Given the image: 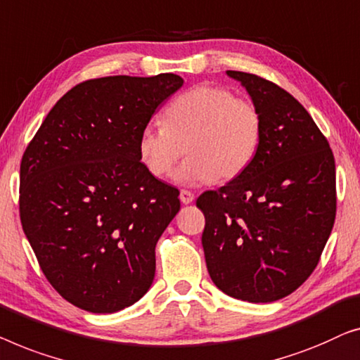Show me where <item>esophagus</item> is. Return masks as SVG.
Returning a JSON list of instances; mask_svg holds the SVG:
<instances>
[{"label":"esophagus","mask_w":360,"mask_h":360,"mask_svg":"<svg viewBox=\"0 0 360 360\" xmlns=\"http://www.w3.org/2000/svg\"><path fill=\"white\" fill-rule=\"evenodd\" d=\"M179 199H181L182 204H191V202L194 200V194H192L191 191H184V189H182V191L179 192Z\"/></svg>","instance_id":"esophagus-1"}]
</instances>
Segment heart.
<instances>
[{"instance_id": "heart-1", "label": "heart", "mask_w": 360, "mask_h": 360, "mask_svg": "<svg viewBox=\"0 0 360 360\" xmlns=\"http://www.w3.org/2000/svg\"><path fill=\"white\" fill-rule=\"evenodd\" d=\"M261 130L255 105L220 86L199 84L166 105L163 125L140 130L136 153L151 176L165 178L186 150L174 182L204 186L240 176L255 160Z\"/></svg>"}]
</instances>
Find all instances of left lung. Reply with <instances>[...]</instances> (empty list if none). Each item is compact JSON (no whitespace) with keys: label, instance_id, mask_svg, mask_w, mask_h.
Masks as SVG:
<instances>
[{"label":"left lung","instance_id":"obj_1","mask_svg":"<svg viewBox=\"0 0 360 360\" xmlns=\"http://www.w3.org/2000/svg\"><path fill=\"white\" fill-rule=\"evenodd\" d=\"M261 117L251 165L197 199L205 215L207 271L221 292L251 303L276 302L315 269L336 217V166L307 109L264 78L226 72Z\"/></svg>","mask_w":360,"mask_h":360}]
</instances>
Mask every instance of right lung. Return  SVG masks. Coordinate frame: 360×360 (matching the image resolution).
<instances>
[{"label": "right lung", "mask_w": 360, "mask_h": 360, "mask_svg": "<svg viewBox=\"0 0 360 360\" xmlns=\"http://www.w3.org/2000/svg\"><path fill=\"white\" fill-rule=\"evenodd\" d=\"M182 84L173 73L84 81L57 101L22 156V230L75 307L114 313L151 287L156 243L181 204L140 163L136 139Z\"/></svg>", "instance_id": "obj_1"}]
</instances>
